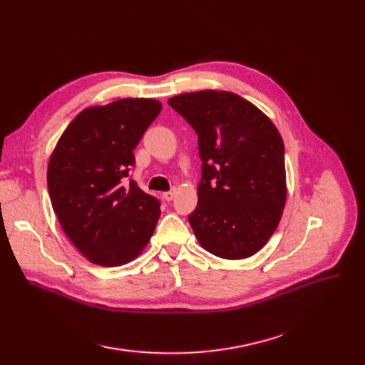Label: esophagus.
Wrapping results in <instances>:
<instances>
[{
	"label": "esophagus",
	"mask_w": 365,
	"mask_h": 365,
	"mask_svg": "<svg viewBox=\"0 0 365 365\" xmlns=\"http://www.w3.org/2000/svg\"><path fill=\"white\" fill-rule=\"evenodd\" d=\"M175 197H176V189H171V190H168V192H164V194H163V198H164L165 201H171Z\"/></svg>",
	"instance_id": "34e87169"
}]
</instances>
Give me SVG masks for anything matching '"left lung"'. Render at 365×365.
<instances>
[{
    "instance_id": "left-lung-1",
    "label": "left lung",
    "mask_w": 365,
    "mask_h": 365,
    "mask_svg": "<svg viewBox=\"0 0 365 365\" xmlns=\"http://www.w3.org/2000/svg\"><path fill=\"white\" fill-rule=\"evenodd\" d=\"M168 105L198 134L202 178L187 217L198 242L222 259L256 255L275 232L287 198L279 131L231 91L183 93Z\"/></svg>"
}]
</instances>
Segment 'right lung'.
<instances>
[{
    "mask_svg": "<svg viewBox=\"0 0 365 365\" xmlns=\"http://www.w3.org/2000/svg\"><path fill=\"white\" fill-rule=\"evenodd\" d=\"M161 108V102L145 98L86 108L51 153V207L66 237L94 264L134 260L155 231L160 201L125 178L134 165V148Z\"/></svg>",
    "mask_w": 365,
    "mask_h": 365,
    "instance_id": "1",
    "label": "right lung"
}]
</instances>
